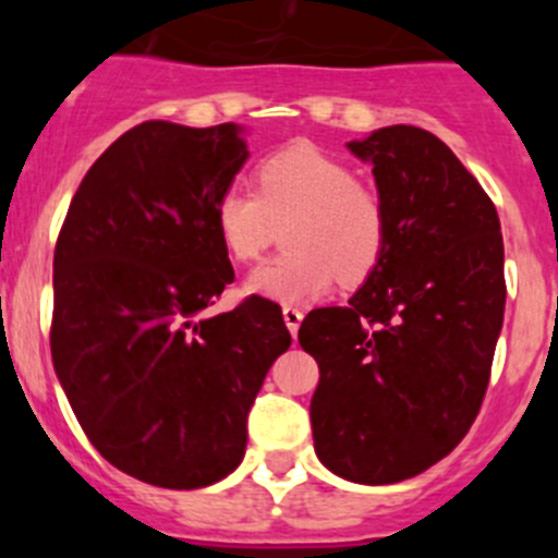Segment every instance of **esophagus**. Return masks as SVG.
I'll use <instances>...</instances> for the list:
<instances>
[{
    "mask_svg": "<svg viewBox=\"0 0 558 558\" xmlns=\"http://www.w3.org/2000/svg\"><path fill=\"white\" fill-rule=\"evenodd\" d=\"M302 313L300 307H294V305H286L283 307V320H286V326H289V331L291 335L296 337V331H300V324H302Z\"/></svg>",
    "mask_w": 558,
    "mask_h": 558,
    "instance_id": "esophagus-1",
    "label": "esophagus"
}]
</instances>
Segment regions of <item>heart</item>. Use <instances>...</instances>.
Instances as JSON below:
<instances>
[{
    "mask_svg": "<svg viewBox=\"0 0 558 558\" xmlns=\"http://www.w3.org/2000/svg\"><path fill=\"white\" fill-rule=\"evenodd\" d=\"M256 191L232 183L218 194V238L234 262H253L289 223V251L247 278L253 294L307 302L331 289L359 286L388 247V210L380 194L359 183L345 161L311 143H294L258 161Z\"/></svg>",
    "mask_w": 558,
    "mask_h": 558,
    "instance_id": "1",
    "label": "heart"
}]
</instances>
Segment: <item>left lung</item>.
<instances>
[{"label": "left lung", "instance_id": "8db88e82", "mask_svg": "<svg viewBox=\"0 0 558 558\" xmlns=\"http://www.w3.org/2000/svg\"><path fill=\"white\" fill-rule=\"evenodd\" d=\"M373 165L388 247L345 307H318L300 345L318 362L313 442L335 475L399 483L470 432L505 315L494 202L442 140L386 126L348 143Z\"/></svg>", "mask_w": 558, "mask_h": 558}]
</instances>
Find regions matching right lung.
<instances>
[{
  "label": "right lung",
  "mask_w": 558,
  "mask_h": 558,
  "mask_svg": "<svg viewBox=\"0 0 558 558\" xmlns=\"http://www.w3.org/2000/svg\"><path fill=\"white\" fill-rule=\"evenodd\" d=\"M245 159L234 123H140L94 161L56 240V375L92 446L150 486L227 477L291 345L264 296L205 313L234 280L213 207Z\"/></svg>",
  "instance_id": "1"
}]
</instances>
